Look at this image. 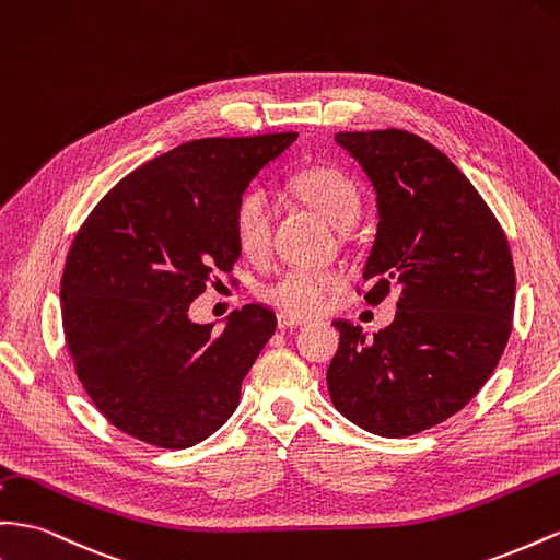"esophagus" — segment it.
I'll return each mask as SVG.
<instances>
[{
    "label": "esophagus",
    "mask_w": 560,
    "mask_h": 560,
    "mask_svg": "<svg viewBox=\"0 0 560 560\" xmlns=\"http://www.w3.org/2000/svg\"><path fill=\"white\" fill-rule=\"evenodd\" d=\"M306 325L304 317H296V315H290V313H278V327L280 329H292V327H301Z\"/></svg>",
    "instance_id": "1"
}]
</instances>
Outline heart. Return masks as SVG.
I'll list each match as a JSON object with an SVG mask.
<instances>
[{"label": "heart", "mask_w": 560, "mask_h": 560, "mask_svg": "<svg viewBox=\"0 0 560 560\" xmlns=\"http://www.w3.org/2000/svg\"><path fill=\"white\" fill-rule=\"evenodd\" d=\"M292 188L306 205L339 231H349L360 214V190L355 180L331 164H313L292 178ZM235 243L249 259H261L273 240V202L268 190L254 186L240 195L233 209ZM343 284L337 270L290 268L268 282L261 299L273 308L290 315L320 313L329 296Z\"/></svg>", "instance_id": "heart-1"}]
</instances>
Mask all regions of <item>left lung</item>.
<instances>
[{
    "label": "left lung",
    "instance_id": "8db88e82",
    "mask_svg": "<svg viewBox=\"0 0 560 560\" xmlns=\"http://www.w3.org/2000/svg\"><path fill=\"white\" fill-rule=\"evenodd\" d=\"M370 176L380 225L362 278L365 301L398 287L396 320L368 339L335 320L329 398L374 435L438 427L490 380L511 337L516 270L502 223L445 153L405 129L341 131Z\"/></svg>",
    "mask_w": 560,
    "mask_h": 560
}]
</instances>
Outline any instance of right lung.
<instances>
[{"label":"right lung","mask_w":560,"mask_h":560,"mask_svg":"<svg viewBox=\"0 0 560 560\" xmlns=\"http://www.w3.org/2000/svg\"><path fill=\"white\" fill-rule=\"evenodd\" d=\"M294 131L195 139L141 164L103 195L74 235L60 315L86 396L113 427L184 450L219 431L240 402L276 313L247 304L229 325L188 306L240 256L233 209Z\"/></svg>","instance_id":"right-lung-1"}]
</instances>
